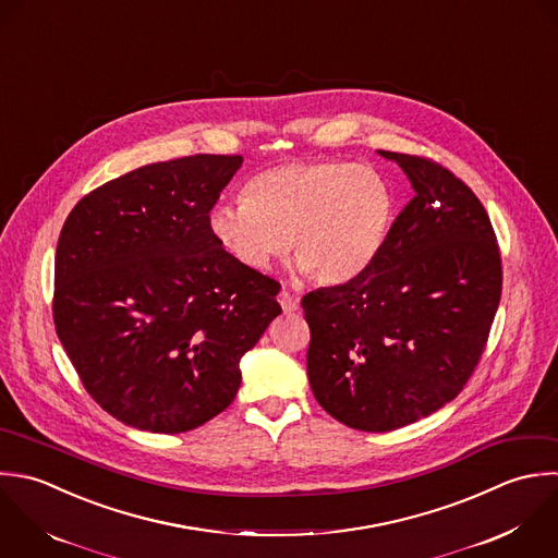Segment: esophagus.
<instances>
[{
    "instance_id": "esophagus-1",
    "label": "esophagus",
    "mask_w": 558,
    "mask_h": 558,
    "mask_svg": "<svg viewBox=\"0 0 558 558\" xmlns=\"http://www.w3.org/2000/svg\"><path fill=\"white\" fill-rule=\"evenodd\" d=\"M278 302H280V306H282L284 313H293V311H298V306H300L298 295H293V293H289V291H280Z\"/></svg>"
}]
</instances>
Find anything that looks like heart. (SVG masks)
Wrapping results in <instances>:
<instances>
[{
	"mask_svg": "<svg viewBox=\"0 0 558 558\" xmlns=\"http://www.w3.org/2000/svg\"><path fill=\"white\" fill-rule=\"evenodd\" d=\"M393 210L391 184L376 167L304 158L252 175L241 202L210 210L208 228L247 269H267L289 245L300 271L319 284H341L374 263Z\"/></svg>",
	"mask_w": 558,
	"mask_h": 558,
	"instance_id": "obj_1",
	"label": "heart"
}]
</instances>
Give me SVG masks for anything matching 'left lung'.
I'll use <instances>...</instances> for the list:
<instances>
[{"mask_svg":"<svg viewBox=\"0 0 558 558\" xmlns=\"http://www.w3.org/2000/svg\"><path fill=\"white\" fill-rule=\"evenodd\" d=\"M415 197L356 278L302 298L317 402L365 433L409 426L474 374L502 295V258L474 191L426 156L380 149Z\"/></svg>","mask_w":558,"mask_h":558,"instance_id":"1","label":"left lung"}]
</instances>
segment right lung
Listing matches in <instances>:
<instances>
[{
    "mask_svg": "<svg viewBox=\"0 0 558 558\" xmlns=\"http://www.w3.org/2000/svg\"><path fill=\"white\" fill-rule=\"evenodd\" d=\"M243 156L195 154L119 175L69 213L53 326L86 393L149 433L226 411L241 356L282 313L280 282L219 247L208 215Z\"/></svg>",
    "mask_w": 558,
    "mask_h": 558,
    "instance_id": "1",
    "label": "right lung"
}]
</instances>
